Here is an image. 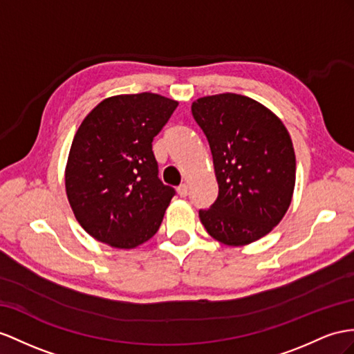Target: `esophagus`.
<instances>
[{
	"label": "esophagus",
	"instance_id": "1",
	"mask_svg": "<svg viewBox=\"0 0 354 354\" xmlns=\"http://www.w3.org/2000/svg\"><path fill=\"white\" fill-rule=\"evenodd\" d=\"M188 193H189V188H188L187 184H183V185L178 187V194H179L180 197H187Z\"/></svg>",
	"mask_w": 354,
	"mask_h": 354
}]
</instances>
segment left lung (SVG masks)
<instances>
[{"instance_id": "1", "label": "left lung", "mask_w": 354, "mask_h": 354, "mask_svg": "<svg viewBox=\"0 0 354 354\" xmlns=\"http://www.w3.org/2000/svg\"><path fill=\"white\" fill-rule=\"evenodd\" d=\"M192 113L209 142L218 183L215 203L198 211L206 232L229 247L266 236L295 192L296 157L286 125L266 106L233 93L197 98Z\"/></svg>"}]
</instances>
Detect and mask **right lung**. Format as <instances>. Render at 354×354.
<instances>
[{
    "instance_id": "1",
    "label": "right lung",
    "mask_w": 354,
    "mask_h": 354,
    "mask_svg": "<svg viewBox=\"0 0 354 354\" xmlns=\"http://www.w3.org/2000/svg\"><path fill=\"white\" fill-rule=\"evenodd\" d=\"M176 107V100L153 93L112 95L79 125L66 193L89 236L131 250L157 233L175 189L158 179L152 140Z\"/></svg>"
}]
</instances>
